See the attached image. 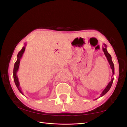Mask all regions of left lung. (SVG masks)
<instances>
[{
    "label": "left lung",
    "instance_id": "1",
    "mask_svg": "<svg viewBox=\"0 0 127 127\" xmlns=\"http://www.w3.org/2000/svg\"><path fill=\"white\" fill-rule=\"evenodd\" d=\"M103 47H102V50H103V51L104 52V55H105L106 58L108 61V63L109 64H110V68L111 69H112V75L111 76V81L109 82V84H108V85L106 86V87L105 88H104V89L102 91V92L101 93V94H100V97H102L103 95H105L106 94H107L108 93V91L110 90L111 87L112 86V82L113 81V76L115 74V68H114V64H113V63L112 62V58H111V55L109 54L108 51H107V45L106 44H103Z\"/></svg>",
    "mask_w": 127,
    "mask_h": 127
}]
</instances>
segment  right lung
<instances>
[{
	"label": "right lung",
	"mask_w": 127,
	"mask_h": 127,
	"mask_svg": "<svg viewBox=\"0 0 127 127\" xmlns=\"http://www.w3.org/2000/svg\"><path fill=\"white\" fill-rule=\"evenodd\" d=\"M26 46V44H25V46L23 47V48H22V49L18 52V55H17V61L16 62V63H15L14 70H13V76H14V79L15 85H16V87H17V88H18V89L19 90V91H20V93L21 94H23V95H24L23 94V92H22L21 89L20 88V83L19 82L18 76H17V72H18V69H19L20 59L22 58V57H23V55L24 53L25 50Z\"/></svg>",
	"instance_id": "obj_1"
}]
</instances>
